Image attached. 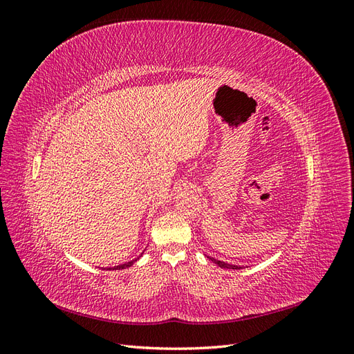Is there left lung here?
I'll return each mask as SVG.
<instances>
[{
  "instance_id": "1",
  "label": "left lung",
  "mask_w": 354,
  "mask_h": 354,
  "mask_svg": "<svg viewBox=\"0 0 354 354\" xmlns=\"http://www.w3.org/2000/svg\"><path fill=\"white\" fill-rule=\"evenodd\" d=\"M209 260H211V261H214V263H216L218 267H223V269H234V270L242 269V267H239V266L227 264V263H224V261H220V260H216V259H211V257H209Z\"/></svg>"
}]
</instances>
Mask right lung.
<instances>
[{"label": "right lung", "instance_id": "right-lung-1", "mask_svg": "<svg viewBox=\"0 0 354 354\" xmlns=\"http://www.w3.org/2000/svg\"><path fill=\"white\" fill-rule=\"evenodd\" d=\"M137 260H133V261H128V263H124V264H121V266H116V267H113V270H121V269H125V267H130L131 264H134Z\"/></svg>", "mask_w": 354, "mask_h": 354}]
</instances>
